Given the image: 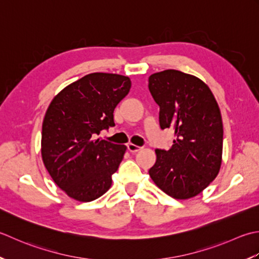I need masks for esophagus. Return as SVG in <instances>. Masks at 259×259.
<instances>
[{"label":"esophagus","mask_w":259,"mask_h":259,"mask_svg":"<svg viewBox=\"0 0 259 259\" xmlns=\"http://www.w3.org/2000/svg\"><path fill=\"white\" fill-rule=\"evenodd\" d=\"M127 150H128L131 153H135V152H139V151L141 150V147L130 143V144H127Z\"/></svg>","instance_id":"1"}]
</instances>
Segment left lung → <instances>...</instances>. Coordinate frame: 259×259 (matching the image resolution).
<instances>
[{"instance_id":"8db88e82","label":"left lung","mask_w":259,"mask_h":259,"mask_svg":"<svg viewBox=\"0 0 259 259\" xmlns=\"http://www.w3.org/2000/svg\"><path fill=\"white\" fill-rule=\"evenodd\" d=\"M149 89L159 105L162 130L171 128V149H156L150 177L174 199L197 196L217 177L223 155L224 127L212 93L199 78L168 69L149 77Z\"/></svg>"}]
</instances>
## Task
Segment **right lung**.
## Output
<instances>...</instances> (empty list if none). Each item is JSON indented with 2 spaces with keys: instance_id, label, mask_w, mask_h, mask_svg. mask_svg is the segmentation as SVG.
Wrapping results in <instances>:
<instances>
[{
  "instance_id": "right-lung-1",
  "label": "right lung",
  "mask_w": 259,
  "mask_h": 259,
  "mask_svg": "<svg viewBox=\"0 0 259 259\" xmlns=\"http://www.w3.org/2000/svg\"><path fill=\"white\" fill-rule=\"evenodd\" d=\"M130 88L128 77L89 73L62 89L47 109L42 160L52 180L70 198L93 201L112 186L126 146L96 136L115 126L114 109Z\"/></svg>"
}]
</instances>
